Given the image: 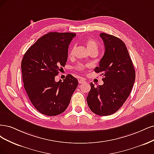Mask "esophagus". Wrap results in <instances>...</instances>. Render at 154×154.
Here are the masks:
<instances>
[{"label": "esophagus", "mask_w": 154, "mask_h": 154, "mask_svg": "<svg viewBox=\"0 0 154 154\" xmlns=\"http://www.w3.org/2000/svg\"><path fill=\"white\" fill-rule=\"evenodd\" d=\"M79 82L80 84H83V83L86 82V81L84 80V79H79Z\"/></svg>", "instance_id": "1"}]
</instances>
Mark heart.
Segmentation results:
<instances>
[{
	"instance_id": "1",
	"label": "heart",
	"mask_w": 154,
	"mask_h": 154,
	"mask_svg": "<svg viewBox=\"0 0 154 154\" xmlns=\"http://www.w3.org/2000/svg\"><path fill=\"white\" fill-rule=\"evenodd\" d=\"M86 45L87 48L88 49L89 51H97L98 49V45L97 43V42H95V39H93L92 38H88L87 40L86 41ZM73 48L72 47V50L70 51V53H69V55L71 56L72 52L73 51ZM87 67V66H84V64H79L78 66H76V69L79 71H81L83 72L85 70V68Z\"/></svg>"
}]
</instances>
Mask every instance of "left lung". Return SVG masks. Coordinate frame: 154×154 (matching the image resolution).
<instances>
[{"instance_id":"8db88e82","label":"left lung","mask_w":154,"mask_h":154,"mask_svg":"<svg viewBox=\"0 0 154 154\" xmlns=\"http://www.w3.org/2000/svg\"><path fill=\"white\" fill-rule=\"evenodd\" d=\"M100 36L105 52L95 72L103 76L102 85L95 86L86 98L91 111L99 116L116 112L129 96L135 81L136 73L125 44L120 38L106 33Z\"/></svg>"}]
</instances>
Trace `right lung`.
<instances>
[{"instance_id": "right-lung-1", "label": "right lung", "mask_w": 154, "mask_h": 154, "mask_svg": "<svg viewBox=\"0 0 154 154\" xmlns=\"http://www.w3.org/2000/svg\"><path fill=\"white\" fill-rule=\"evenodd\" d=\"M73 32H48L39 38L24 54L21 63L25 90L33 106L47 116L66 109L78 81L70 74L63 82L55 77L64 67Z\"/></svg>"}]
</instances>
